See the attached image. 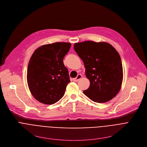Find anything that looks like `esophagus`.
Masks as SVG:
<instances>
[{"instance_id":"esophagus-1","label":"esophagus","mask_w":147,"mask_h":147,"mask_svg":"<svg viewBox=\"0 0 147 147\" xmlns=\"http://www.w3.org/2000/svg\"><path fill=\"white\" fill-rule=\"evenodd\" d=\"M81 78H82V76H81V74H78V75L77 76V77L73 78V80L74 81H75V82H77V81H78L80 79H81Z\"/></svg>"}]
</instances>
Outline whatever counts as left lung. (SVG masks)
<instances>
[{"mask_svg": "<svg viewBox=\"0 0 147 147\" xmlns=\"http://www.w3.org/2000/svg\"><path fill=\"white\" fill-rule=\"evenodd\" d=\"M74 49L82 60L86 77L90 81L89 88L83 92L98 103L113 98L123 81L122 63L117 51L105 42L91 40L75 43Z\"/></svg>", "mask_w": 147, "mask_h": 147, "instance_id": "1", "label": "left lung"}]
</instances>
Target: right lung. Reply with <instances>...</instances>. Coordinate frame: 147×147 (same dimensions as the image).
Listing matches in <instances>:
<instances>
[{
	"label": "right lung",
	"instance_id": "add662e5",
	"mask_svg": "<svg viewBox=\"0 0 147 147\" xmlns=\"http://www.w3.org/2000/svg\"><path fill=\"white\" fill-rule=\"evenodd\" d=\"M71 44L55 42L37 48L27 69V83L32 96L44 104L52 105L63 96L70 82L63 58Z\"/></svg>",
	"mask_w": 147,
	"mask_h": 147
}]
</instances>
